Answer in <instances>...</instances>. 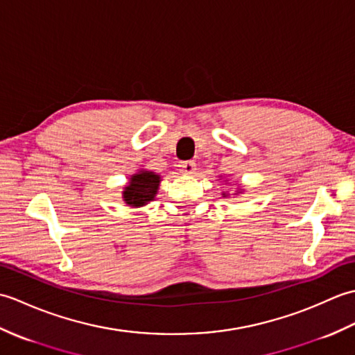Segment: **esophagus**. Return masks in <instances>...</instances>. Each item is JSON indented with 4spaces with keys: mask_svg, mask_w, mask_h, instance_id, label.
I'll list each match as a JSON object with an SVG mask.
<instances>
[{
    "mask_svg": "<svg viewBox=\"0 0 355 355\" xmlns=\"http://www.w3.org/2000/svg\"><path fill=\"white\" fill-rule=\"evenodd\" d=\"M180 171L186 173V175H192V173H195V171H197V164L193 162H183L180 163Z\"/></svg>",
    "mask_w": 355,
    "mask_h": 355,
    "instance_id": "obj_1",
    "label": "esophagus"
}]
</instances>
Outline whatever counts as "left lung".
I'll return each instance as SVG.
<instances>
[{"mask_svg": "<svg viewBox=\"0 0 355 355\" xmlns=\"http://www.w3.org/2000/svg\"><path fill=\"white\" fill-rule=\"evenodd\" d=\"M225 182H229V180H225ZM243 192H244V191L239 189V187H238V191H235V193H233V195H239V193H243ZM229 195H230V193H227V192H223V197H224V198H227Z\"/></svg>", "mask_w": 355, "mask_h": 355, "instance_id": "left-lung-1", "label": "left lung"}]
</instances>
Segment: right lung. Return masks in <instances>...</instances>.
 Masks as SVG:
<instances>
[{"label": "right lung", "mask_w": 355, "mask_h": 355, "mask_svg": "<svg viewBox=\"0 0 355 355\" xmlns=\"http://www.w3.org/2000/svg\"><path fill=\"white\" fill-rule=\"evenodd\" d=\"M160 183L162 175L143 168L139 169L130 177L122 191V198L125 205L134 209L149 205L150 201L155 200Z\"/></svg>", "instance_id": "obj_1"}]
</instances>
